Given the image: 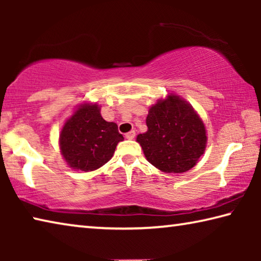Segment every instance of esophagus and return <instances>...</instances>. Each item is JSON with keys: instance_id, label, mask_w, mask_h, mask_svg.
Wrapping results in <instances>:
<instances>
[{"instance_id": "obj_1", "label": "esophagus", "mask_w": 261, "mask_h": 261, "mask_svg": "<svg viewBox=\"0 0 261 261\" xmlns=\"http://www.w3.org/2000/svg\"><path fill=\"white\" fill-rule=\"evenodd\" d=\"M136 137V132L135 131H130V132H127V134L125 135V138L126 139H134Z\"/></svg>"}]
</instances>
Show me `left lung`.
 I'll list each match as a JSON object with an SVG mask.
<instances>
[{"instance_id":"1","label":"left lung","mask_w":261,"mask_h":261,"mask_svg":"<svg viewBox=\"0 0 261 261\" xmlns=\"http://www.w3.org/2000/svg\"><path fill=\"white\" fill-rule=\"evenodd\" d=\"M148 130L137 136L149 163L165 173H185L206 147V130L192 106L170 94L151 107Z\"/></svg>"}]
</instances>
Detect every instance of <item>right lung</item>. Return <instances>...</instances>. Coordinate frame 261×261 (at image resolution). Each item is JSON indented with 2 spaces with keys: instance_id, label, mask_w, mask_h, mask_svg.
I'll list each match as a JSON object with an SVG mask.
<instances>
[{
  "instance_id": "obj_1",
  "label": "right lung",
  "mask_w": 261,
  "mask_h": 261,
  "mask_svg": "<svg viewBox=\"0 0 261 261\" xmlns=\"http://www.w3.org/2000/svg\"><path fill=\"white\" fill-rule=\"evenodd\" d=\"M123 136L116 123L105 121L98 105H83L65 122L60 135V147L69 167L92 171L114 155Z\"/></svg>"
}]
</instances>
